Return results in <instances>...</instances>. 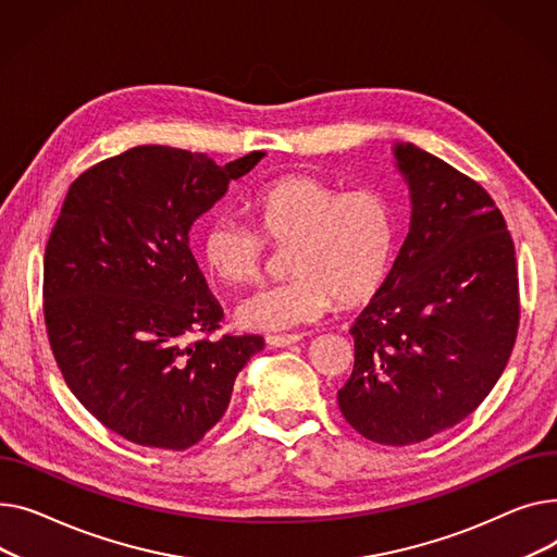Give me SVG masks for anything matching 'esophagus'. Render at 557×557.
I'll use <instances>...</instances> for the list:
<instances>
[{
    "mask_svg": "<svg viewBox=\"0 0 557 557\" xmlns=\"http://www.w3.org/2000/svg\"><path fill=\"white\" fill-rule=\"evenodd\" d=\"M304 337L301 335H268L265 342L272 346V348H285V346H292V344H299Z\"/></svg>",
    "mask_w": 557,
    "mask_h": 557,
    "instance_id": "1",
    "label": "esophagus"
}]
</instances>
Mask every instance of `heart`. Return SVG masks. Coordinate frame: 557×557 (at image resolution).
<instances>
[{
	"label": "heart",
	"mask_w": 557,
	"mask_h": 557,
	"mask_svg": "<svg viewBox=\"0 0 557 557\" xmlns=\"http://www.w3.org/2000/svg\"><path fill=\"white\" fill-rule=\"evenodd\" d=\"M256 230L220 213L200 238L205 268L224 283H251L263 274L268 243L289 247L292 278L265 285L236 306L240 329L285 333L319 321L339 299L369 301L388 276L398 245L396 209L373 188L344 190L297 173L260 186L249 200Z\"/></svg>",
	"instance_id": "obj_1"
}]
</instances>
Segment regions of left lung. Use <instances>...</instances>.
<instances>
[{"label": "left lung", "instance_id": "obj_1", "mask_svg": "<svg viewBox=\"0 0 557 557\" xmlns=\"http://www.w3.org/2000/svg\"><path fill=\"white\" fill-rule=\"evenodd\" d=\"M394 154L411 193L409 234L352 323L355 367L337 400L364 438L411 445L468 418L502 377L519 281L506 220L485 188L413 144Z\"/></svg>", "mask_w": 557, "mask_h": 557}]
</instances>
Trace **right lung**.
<instances>
[{
    "instance_id": "add662e5",
    "label": "right lung",
    "mask_w": 557,
    "mask_h": 557,
    "mask_svg": "<svg viewBox=\"0 0 557 557\" xmlns=\"http://www.w3.org/2000/svg\"><path fill=\"white\" fill-rule=\"evenodd\" d=\"M263 157L218 166L202 152L137 146L70 186L45 249L47 335L72 394L127 441L180 451L205 438L265 346L207 337L222 308L188 247L193 222Z\"/></svg>"
}]
</instances>
